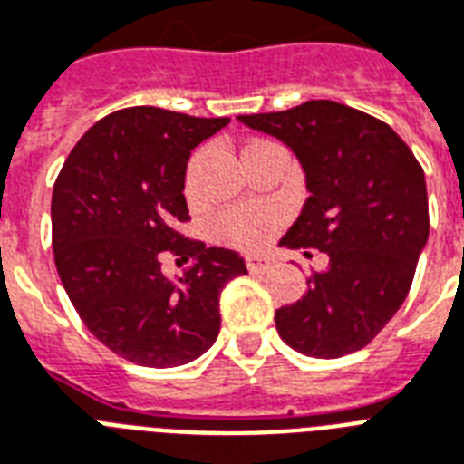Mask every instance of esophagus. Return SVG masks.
I'll return each mask as SVG.
<instances>
[{
  "label": "esophagus",
  "mask_w": 464,
  "mask_h": 464,
  "mask_svg": "<svg viewBox=\"0 0 464 464\" xmlns=\"http://www.w3.org/2000/svg\"><path fill=\"white\" fill-rule=\"evenodd\" d=\"M273 266H276V261H273L270 256H249V258H246V268H249V273H268Z\"/></svg>",
  "instance_id": "34e87169"
}]
</instances>
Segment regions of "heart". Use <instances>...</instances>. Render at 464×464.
Returning a JSON list of instances; mask_svg holds the SVG:
<instances>
[{
	"mask_svg": "<svg viewBox=\"0 0 464 464\" xmlns=\"http://www.w3.org/2000/svg\"><path fill=\"white\" fill-rule=\"evenodd\" d=\"M280 225V213L273 208H237L222 215L220 232L232 246L244 251L258 249L268 242L273 229Z\"/></svg>",
	"mask_w": 464,
	"mask_h": 464,
	"instance_id": "heart-1",
	"label": "heart"
}]
</instances>
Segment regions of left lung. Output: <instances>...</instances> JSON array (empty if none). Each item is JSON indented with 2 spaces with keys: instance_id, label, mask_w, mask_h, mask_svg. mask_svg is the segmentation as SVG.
Returning a JSON list of instances; mask_svg holds the SVG:
<instances>
[{
  "instance_id": "1",
  "label": "left lung",
  "mask_w": 464,
  "mask_h": 464,
  "mask_svg": "<svg viewBox=\"0 0 464 464\" xmlns=\"http://www.w3.org/2000/svg\"><path fill=\"white\" fill-rule=\"evenodd\" d=\"M237 120L304 169L309 198L280 244L328 254L306 295L276 311L277 333L306 357L362 350L402 306L429 239L424 169L385 121L333 100Z\"/></svg>"
}]
</instances>
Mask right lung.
Segmentation results:
<instances>
[{"mask_svg": "<svg viewBox=\"0 0 464 464\" xmlns=\"http://www.w3.org/2000/svg\"><path fill=\"white\" fill-rule=\"evenodd\" d=\"M227 117L127 107L92 124L52 191V249L85 328L133 364L172 369L198 359L220 333V292L246 276L237 251L177 232L188 220L187 162ZM195 261L181 278L161 256Z\"/></svg>", "mask_w": 464, "mask_h": 464, "instance_id": "obj_1", "label": "right lung"}]
</instances>
